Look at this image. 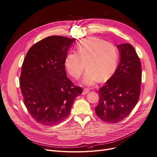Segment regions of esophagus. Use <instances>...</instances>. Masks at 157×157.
<instances>
[{"label": "esophagus", "instance_id": "1", "mask_svg": "<svg viewBox=\"0 0 157 157\" xmlns=\"http://www.w3.org/2000/svg\"><path fill=\"white\" fill-rule=\"evenodd\" d=\"M88 92H89V89H88V88H84V90L83 91V94H86Z\"/></svg>", "mask_w": 157, "mask_h": 157}]
</instances>
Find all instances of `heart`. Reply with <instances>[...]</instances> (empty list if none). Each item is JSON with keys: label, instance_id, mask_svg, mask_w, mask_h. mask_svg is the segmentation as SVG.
Segmentation results:
<instances>
[{"label": "heart", "instance_id": "heart-1", "mask_svg": "<svg viewBox=\"0 0 157 157\" xmlns=\"http://www.w3.org/2000/svg\"><path fill=\"white\" fill-rule=\"evenodd\" d=\"M76 52L68 53L64 60V65L71 76L79 78L85 66L87 68L82 82L92 85L99 79L106 81L112 76L116 71L119 51L111 42L95 38H85L76 45Z\"/></svg>", "mask_w": 157, "mask_h": 157}]
</instances>
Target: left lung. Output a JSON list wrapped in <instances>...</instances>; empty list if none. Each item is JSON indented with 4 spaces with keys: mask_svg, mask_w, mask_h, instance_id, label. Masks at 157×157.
Here are the masks:
<instances>
[{
    "mask_svg": "<svg viewBox=\"0 0 157 157\" xmlns=\"http://www.w3.org/2000/svg\"><path fill=\"white\" fill-rule=\"evenodd\" d=\"M120 63L105 86L99 88V103L95 108L98 117L116 123L131 113L140 94L142 70L140 58L129 44L117 45Z\"/></svg>",
    "mask_w": 157,
    "mask_h": 157,
    "instance_id": "8db88e82",
    "label": "left lung"
}]
</instances>
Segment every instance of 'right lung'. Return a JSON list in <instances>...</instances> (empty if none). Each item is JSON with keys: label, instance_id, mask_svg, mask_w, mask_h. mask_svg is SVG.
I'll use <instances>...</instances> for the list:
<instances>
[{"label": "right lung", "instance_id": "1", "mask_svg": "<svg viewBox=\"0 0 157 157\" xmlns=\"http://www.w3.org/2000/svg\"><path fill=\"white\" fill-rule=\"evenodd\" d=\"M75 39L47 37L34 44L24 58L20 77L24 103L31 117L44 126H54L69 115L83 89L67 77L64 60Z\"/></svg>", "mask_w": 157, "mask_h": 157}]
</instances>
